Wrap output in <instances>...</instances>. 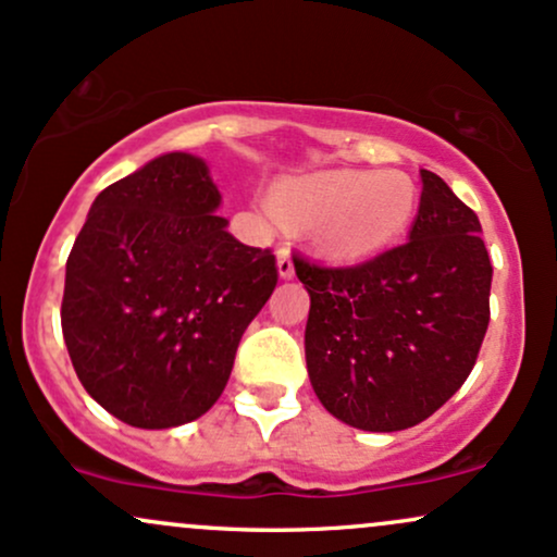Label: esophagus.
I'll list each match as a JSON object with an SVG mask.
<instances>
[{"instance_id":"obj_1","label":"esophagus","mask_w":557,"mask_h":557,"mask_svg":"<svg viewBox=\"0 0 557 557\" xmlns=\"http://www.w3.org/2000/svg\"><path fill=\"white\" fill-rule=\"evenodd\" d=\"M277 272L283 280H290L293 274H296V267H293V259H290V248H287V243L277 248Z\"/></svg>"}]
</instances>
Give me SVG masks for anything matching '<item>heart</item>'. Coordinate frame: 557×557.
<instances>
[{
    "label": "heart",
    "instance_id": "obj_1",
    "mask_svg": "<svg viewBox=\"0 0 557 557\" xmlns=\"http://www.w3.org/2000/svg\"><path fill=\"white\" fill-rule=\"evenodd\" d=\"M272 207L311 230L327 259L363 261L400 240L417 214V188L395 170H324L274 185Z\"/></svg>",
    "mask_w": 557,
    "mask_h": 557
}]
</instances>
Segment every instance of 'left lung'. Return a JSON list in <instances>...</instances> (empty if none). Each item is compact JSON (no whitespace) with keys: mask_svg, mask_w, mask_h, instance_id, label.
Here are the masks:
<instances>
[{"mask_svg":"<svg viewBox=\"0 0 557 557\" xmlns=\"http://www.w3.org/2000/svg\"><path fill=\"white\" fill-rule=\"evenodd\" d=\"M403 246L356 267L293 259L311 296L306 369L317 398L356 430L430 419L474 369L490 324L492 264L479 216L421 170Z\"/></svg>","mask_w":557,"mask_h":557,"instance_id":"8db88e82","label":"left lung"}]
</instances>
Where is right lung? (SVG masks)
<instances>
[{
    "label": "right lung",
    "mask_w": 557,
    "mask_h": 557,
    "mask_svg": "<svg viewBox=\"0 0 557 557\" xmlns=\"http://www.w3.org/2000/svg\"><path fill=\"white\" fill-rule=\"evenodd\" d=\"M203 159L172 151L112 183L67 257L62 335L86 393L138 430L209 411L277 285L270 248L216 216Z\"/></svg>",
    "instance_id": "1"
}]
</instances>
